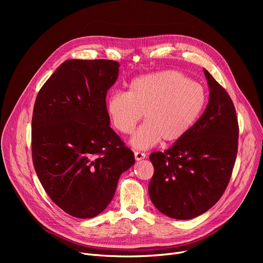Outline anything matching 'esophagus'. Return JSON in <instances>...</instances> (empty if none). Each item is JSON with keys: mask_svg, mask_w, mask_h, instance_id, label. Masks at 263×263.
Returning <instances> with one entry per match:
<instances>
[{"mask_svg": "<svg viewBox=\"0 0 263 263\" xmlns=\"http://www.w3.org/2000/svg\"><path fill=\"white\" fill-rule=\"evenodd\" d=\"M134 157H135L136 161H142V160H144L146 158V155L143 154V153H140V151H135Z\"/></svg>", "mask_w": 263, "mask_h": 263, "instance_id": "1", "label": "esophagus"}]
</instances>
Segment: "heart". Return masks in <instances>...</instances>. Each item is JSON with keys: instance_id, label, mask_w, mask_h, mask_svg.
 Wrapping results in <instances>:
<instances>
[{"instance_id": "1", "label": "heart", "mask_w": 263, "mask_h": 263, "mask_svg": "<svg viewBox=\"0 0 263 263\" xmlns=\"http://www.w3.org/2000/svg\"><path fill=\"white\" fill-rule=\"evenodd\" d=\"M206 92L199 83L181 72L166 70L133 79L127 92H114L106 101L113 126L122 134L134 131L144 114L145 122L130 139L136 149H148L161 140L177 142L200 117Z\"/></svg>"}]
</instances>
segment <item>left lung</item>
<instances>
[{"instance_id": "8db88e82", "label": "left lung", "mask_w": 263, "mask_h": 263, "mask_svg": "<svg viewBox=\"0 0 263 263\" xmlns=\"http://www.w3.org/2000/svg\"><path fill=\"white\" fill-rule=\"evenodd\" d=\"M209 102L187 134L149 159L155 174L149 197L163 214L191 219L218 201L230 180L238 153L236 108L227 91L203 69Z\"/></svg>"}]
</instances>
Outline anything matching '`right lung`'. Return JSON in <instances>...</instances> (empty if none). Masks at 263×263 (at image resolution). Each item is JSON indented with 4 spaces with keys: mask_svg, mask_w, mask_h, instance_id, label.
Returning <instances> with one entry per match:
<instances>
[{
    "mask_svg": "<svg viewBox=\"0 0 263 263\" xmlns=\"http://www.w3.org/2000/svg\"><path fill=\"white\" fill-rule=\"evenodd\" d=\"M120 65L68 60L39 90L32 119V155L47 194L78 218L100 214L119 177L134 164L132 150L109 127L105 97Z\"/></svg>",
    "mask_w": 263,
    "mask_h": 263,
    "instance_id": "1",
    "label": "right lung"
}]
</instances>
